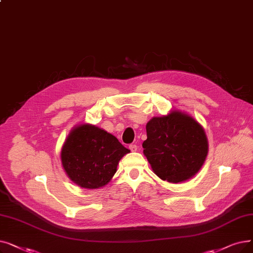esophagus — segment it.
I'll list each match as a JSON object with an SVG mask.
<instances>
[{
	"mask_svg": "<svg viewBox=\"0 0 253 253\" xmlns=\"http://www.w3.org/2000/svg\"><path fill=\"white\" fill-rule=\"evenodd\" d=\"M129 149H130L131 152H136L138 148H137L136 145H130V146H129Z\"/></svg>",
	"mask_w": 253,
	"mask_h": 253,
	"instance_id": "1",
	"label": "esophagus"
}]
</instances>
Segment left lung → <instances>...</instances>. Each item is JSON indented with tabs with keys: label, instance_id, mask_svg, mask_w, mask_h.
Returning a JSON list of instances; mask_svg holds the SVG:
<instances>
[{
	"label": "left lung",
	"instance_id": "obj_1",
	"mask_svg": "<svg viewBox=\"0 0 253 253\" xmlns=\"http://www.w3.org/2000/svg\"><path fill=\"white\" fill-rule=\"evenodd\" d=\"M146 129L144 155L161 180L182 183L200 171L209 144L204 127L193 117L172 109L166 116L153 117Z\"/></svg>",
	"mask_w": 253,
	"mask_h": 253
}]
</instances>
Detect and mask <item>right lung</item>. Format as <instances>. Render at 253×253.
<instances>
[{"label": "right lung", "instance_id": "right-lung-1", "mask_svg": "<svg viewBox=\"0 0 253 253\" xmlns=\"http://www.w3.org/2000/svg\"><path fill=\"white\" fill-rule=\"evenodd\" d=\"M130 150L116 136L92 124L72 128L61 150L62 167L68 178L84 189L102 188Z\"/></svg>", "mask_w": 253, "mask_h": 253}]
</instances>
